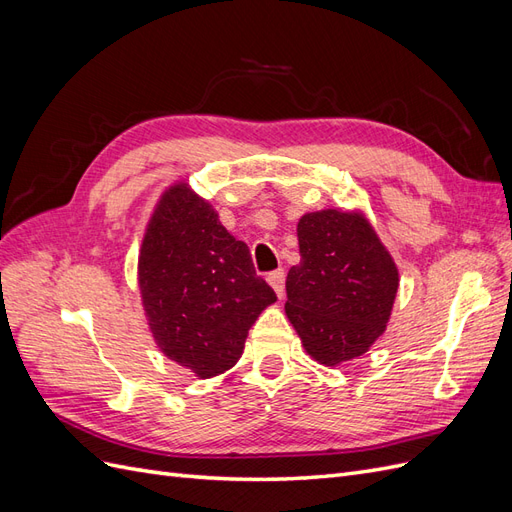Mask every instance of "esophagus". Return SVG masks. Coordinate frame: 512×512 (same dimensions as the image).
<instances>
[{
  "label": "esophagus",
  "mask_w": 512,
  "mask_h": 512,
  "mask_svg": "<svg viewBox=\"0 0 512 512\" xmlns=\"http://www.w3.org/2000/svg\"><path fill=\"white\" fill-rule=\"evenodd\" d=\"M267 282L271 284V288L275 290L277 297H284V269H277V271H271L267 275Z\"/></svg>",
  "instance_id": "34e87169"
}]
</instances>
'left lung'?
<instances>
[{"label": "left lung", "instance_id": "left-lung-1", "mask_svg": "<svg viewBox=\"0 0 512 512\" xmlns=\"http://www.w3.org/2000/svg\"><path fill=\"white\" fill-rule=\"evenodd\" d=\"M297 235L301 262L286 277L292 327L322 365L361 356L391 316L399 286L391 254L356 213H307Z\"/></svg>", "mask_w": 512, "mask_h": 512}]
</instances>
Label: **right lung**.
I'll return each instance as SVG.
<instances>
[{"mask_svg": "<svg viewBox=\"0 0 512 512\" xmlns=\"http://www.w3.org/2000/svg\"><path fill=\"white\" fill-rule=\"evenodd\" d=\"M138 284L156 344L200 378L239 361L247 331L277 299L247 245L188 185L170 188L153 213Z\"/></svg>", "mask_w": 512, "mask_h": 512, "instance_id": "obj_1", "label": "right lung"}]
</instances>
